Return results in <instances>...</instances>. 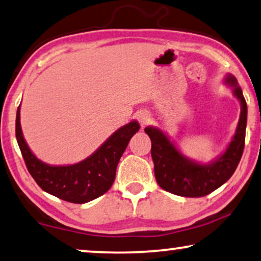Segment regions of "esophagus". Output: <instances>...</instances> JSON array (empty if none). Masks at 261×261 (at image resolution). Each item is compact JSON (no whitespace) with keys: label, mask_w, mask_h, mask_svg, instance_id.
<instances>
[{"label":"esophagus","mask_w":261,"mask_h":261,"mask_svg":"<svg viewBox=\"0 0 261 261\" xmlns=\"http://www.w3.org/2000/svg\"><path fill=\"white\" fill-rule=\"evenodd\" d=\"M137 119H138L139 124H141V126L144 127L150 120V113L148 111H141L138 113Z\"/></svg>","instance_id":"1"}]
</instances>
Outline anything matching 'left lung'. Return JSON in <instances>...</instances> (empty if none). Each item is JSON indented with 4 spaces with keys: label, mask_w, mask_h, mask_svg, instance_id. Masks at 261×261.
I'll use <instances>...</instances> for the list:
<instances>
[{
    "label": "left lung",
    "mask_w": 261,
    "mask_h": 261,
    "mask_svg": "<svg viewBox=\"0 0 261 261\" xmlns=\"http://www.w3.org/2000/svg\"><path fill=\"white\" fill-rule=\"evenodd\" d=\"M225 84L240 101V118L228 146L211 163H199L188 159L159 127L146 126L144 129L151 139L155 177L162 189L185 197L205 196L228 181L236 171L245 146L247 104L236 76L228 73Z\"/></svg>",
    "instance_id": "1"
}]
</instances>
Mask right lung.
I'll return each mask as SVG.
<instances>
[{
    "label": "right lung",
    "instance_id": "obj_1",
    "mask_svg": "<svg viewBox=\"0 0 261 261\" xmlns=\"http://www.w3.org/2000/svg\"><path fill=\"white\" fill-rule=\"evenodd\" d=\"M139 127L137 120H131L113 132L92 155L69 166H50L32 152L22 134L20 106L15 132L25 166L40 188L67 202L86 203L111 188L120 157Z\"/></svg>",
    "mask_w": 261,
    "mask_h": 261
}]
</instances>
